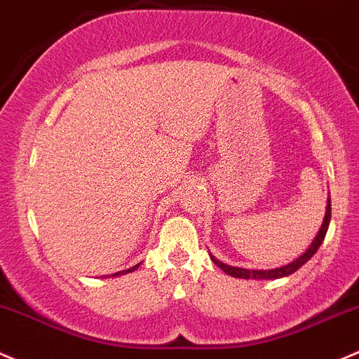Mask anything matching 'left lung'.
<instances>
[{"label":"left lung","mask_w":359,"mask_h":359,"mask_svg":"<svg viewBox=\"0 0 359 359\" xmlns=\"http://www.w3.org/2000/svg\"><path fill=\"white\" fill-rule=\"evenodd\" d=\"M330 215H332V210H330V198H329V203H327V213H325V218H323V224L322 227H320L318 233H316V237L313 239L311 246L306 249V252H304L303 256H299L297 259H294L292 263H289V265L285 266H280V269H273V270H246V269H237V266H230V265H225V263L218 262L215 256H211V259H213L215 265L218 266V269H222L225 271V273H229L230 277H237V278H263V280H270V278H280V277H287V275L294 273L296 270H299L301 266L304 265V263L308 262L309 258H311L313 255H315L316 251H318L320 244L323 243V239H325V233L327 230H329V224H330Z\"/></svg>","instance_id":"1"}]
</instances>
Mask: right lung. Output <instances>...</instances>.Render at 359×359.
<instances>
[{"mask_svg": "<svg viewBox=\"0 0 359 359\" xmlns=\"http://www.w3.org/2000/svg\"><path fill=\"white\" fill-rule=\"evenodd\" d=\"M137 269H139V265L132 266V269H129V270H123V271H116V273H113V277H118V275H123V273H130V271H134V270H137Z\"/></svg>", "mask_w": 359, "mask_h": 359, "instance_id": "add662e5", "label": "right lung"}]
</instances>
